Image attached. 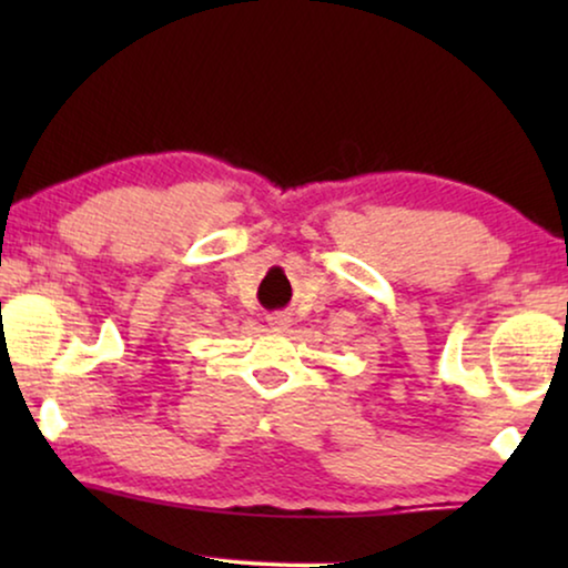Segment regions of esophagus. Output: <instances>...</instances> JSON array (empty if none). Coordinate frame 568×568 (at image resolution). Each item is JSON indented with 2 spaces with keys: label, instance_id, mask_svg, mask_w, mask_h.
<instances>
[{
  "label": "esophagus",
  "instance_id": "1",
  "mask_svg": "<svg viewBox=\"0 0 568 568\" xmlns=\"http://www.w3.org/2000/svg\"><path fill=\"white\" fill-rule=\"evenodd\" d=\"M290 315H284V313H274V315H268V325L274 331H286L290 328Z\"/></svg>",
  "mask_w": 568,
  "mask_h": 568
}]
</instances>
